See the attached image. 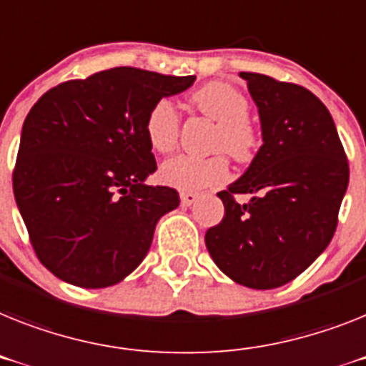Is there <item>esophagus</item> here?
Instances as JSON below:
<instances>
[{
	"label": "esophagus",
	"mask_w": 366,
	"mask_h": 366,
	"mask_svg": "<svg viewBox=\"0 0 366 366\" xmlns=\"http://www.w3.org/2000/svg\"><path fill=\"white\" fill-rule=\"evenodd\" d=\"M199 195L197 193H192V192H186L180 195V202H182V207H192L193 202L197 201Z\"/></svg>",
	"instance_id": "esophagus-1"
}]
</instances>
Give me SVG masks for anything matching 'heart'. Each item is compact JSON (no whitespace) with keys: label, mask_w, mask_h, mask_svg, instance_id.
Returning <instances> with one entry per match:
<instances>
[{"label":"heart","mask_w":366,"mask_h":366,"mask_svg":"<svg viewBox=\"0 0 366 366\" xmlns=\"http://www.w3.org/2000/svg\"><path fill=\"white\" fill-rule=\"evenodd\" d=\"M202 115L217 122L212 147L227 150L236 159H249L259 147V136L247 119L249 102L232 85L210 81L192 97ZM145 136L149 145L158 152H169L178 143L180 117L169 98H159L150 106L145 117ZM229 158L217 152L208 158L178 154L159 165V180L178 192H201L229 178Z\"/></svg>","instance_id":"1"}]
</instances>
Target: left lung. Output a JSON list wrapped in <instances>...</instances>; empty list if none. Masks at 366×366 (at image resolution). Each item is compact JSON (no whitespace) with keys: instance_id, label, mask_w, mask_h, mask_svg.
<instances>
[{"instance_id":"8db88e82","label":"left lung","mask_w":366,"mask_h":366,"mask_svg":"<svg viewBox=\"0 0 366 366\" xmlns=\"http://www.w3.org/2000/svg\"><path fill=\"white\" fill-rule=\"evenodd\" d=\"M259 107L262 141L236 182L217 193L225 216L207 230L208 253L232 281L287 285L330 245L350 167L327 107L296 84L240 72ZM249 192L244 205L234 194Z\"/></svg>"}]
</instances>
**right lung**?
Instances as JSON below:
<instances>
[{"label":"right lung","instance_id":"right-lung-1","mask_svg":"<svg viewBox=\"0 0 366 366\" xmlns=\"http://www.w3.org/2000/svg\"><path fill=\"white\" fill-rule=\"evenodd\" d=\"M195 76L117 66L50 89L27 113L12 173L33 249L61 281L112 287L149 253L178 192L147 186L156 171L145 136L150 106Z\"/></svg>","mask_w":366,"mask_h":366}]
</instances>
